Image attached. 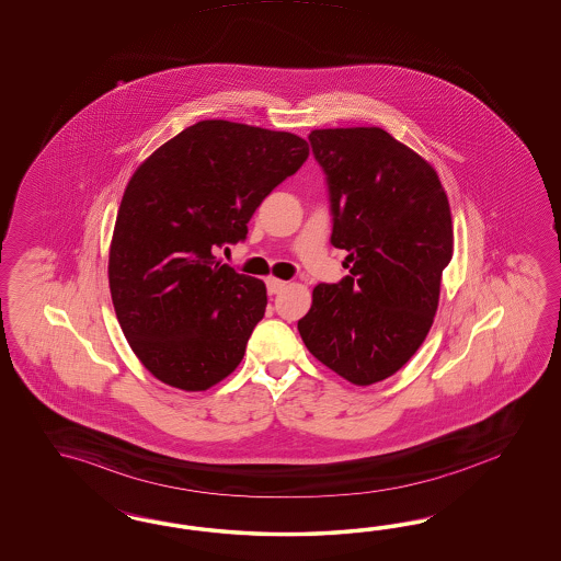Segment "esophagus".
Instances as JSON below:
<instances>
[{"label":"esophagus","instance_id":"esophagus-1","mask_svg":"<svg viewBox=\"0 0 561 561\" xmlns=\"http://www.w3.org/2000/svg\"><path fill=\"white\" fill-rule=\"evenodd\" d=\"M288 286V282H282V279H275V277H267V291L270 294H279L284 291Z\"/></svg>","mask_w":561,"mask_h":561}]
</instances>
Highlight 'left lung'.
I'll return each mask as SVG.
<instances>
[{
    "mask_svg": "<svg viewBox=\"0 0 561 561\" xmlns=\"http://www.w3.org/2000/svg\"><path fill=\"white\" fill-rule=\"evenodd\" d=\"M329 185L340 284L298 321L308 352L357 387L389 378L424 343L453 259V218L432 164L380 127L310 131Z\"/></svg>",
    "mask_w": 561,
    "mask_h": 561,
    "instance_id": "8db88e82",
    "label": "left lung"
}]
</instances>
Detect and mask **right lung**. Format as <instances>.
I'll return each mask as SVG.
<instances>
[{"instance_id":"right-lung-1","label":"right lung","mask_w":561,"mask_h":561,"mask_svg":"<svg viewBox=\"0 0 561 561\" xmlns=\"http://www.w3.org/2000/svg\"><path fill=\"white\" fill-rule=\"evenodd\" d=\"M306 158L308 144L288 131L199 121L129 179L108 286L125 340L164 385L207 391L237 370L267 289L216 251L247 238L256 207Z\"/></svg>"}]
</instances>
